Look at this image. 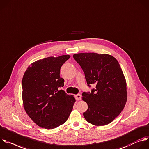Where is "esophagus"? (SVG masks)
Here are the masks:
<instances>
[{
    "label": "esophagus",
    "mask_w": 149,
    "mask_h": 149,
    "mask_svg": "<svg viewBox=\"0 0 149 149\" xmlns=\"http://www.w3.org/2000/svg\"><path fill=\"white\" fill-rule=\"evenodd\" d=\"M75 98H76V100H77V101L80 100L81 99V95H80V94L76 95L75 96Z\"/></svg>",
    "instance_id": "34e87169"
}]
</instances>
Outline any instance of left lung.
I'll list each match as a JSON object with an SVG mask.
<instances>
[{"instance_id":"8db88e82","label":"left lung","mask_w":149,"mask_h":149,"mask_svg":"<svg viewBox=\"0 0 149 149\" xmlns=\"http://www.w3.org/2000/svg\"><path fill=\"white\" fill-rule=\"evenodd\" d=\"M87 86L96 85L91 92H83L88 106L83 113L87 122L95 126L111 123L120 114L127 102L126 81L118 61L112 56L96 53L74 54Z\"/></svg>"}]
</instances>
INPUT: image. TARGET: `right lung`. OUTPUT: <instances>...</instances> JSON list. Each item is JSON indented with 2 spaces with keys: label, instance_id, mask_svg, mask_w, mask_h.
I'll use <instances>...</instances> for the list:
<instances>
[{
  "label": "right lung",
  "instance_id": "1",
  "mask_svg": "<svg viewBox=\"0 0 149 149\" xmlns=\"http://www.w3.org/2000/svg\"><path fill=\"white\" fill-rule=\"evenodd\" d=\"M70 57L63 55L49 57L32 63L22 79V99L24 110L39 126L47 129L65 123L76 101L59 87L64 86L60 77L62 66Z\"/></svg>",
  "mask_w": 149,
  "mask_h": 149
}]
</instances>
